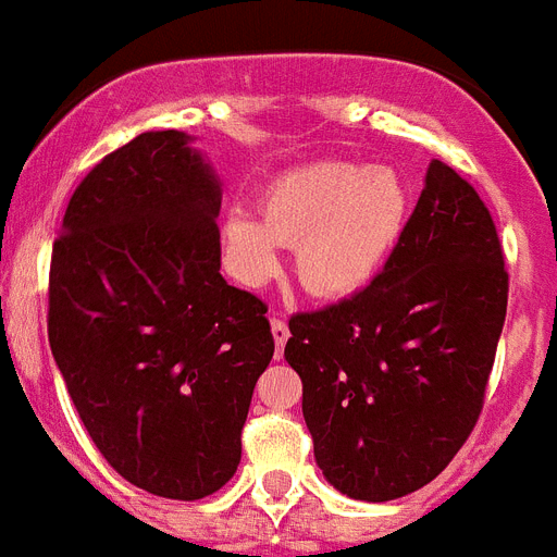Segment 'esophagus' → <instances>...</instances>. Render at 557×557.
<instances>
[{
	"label": "esophagus",
	"instance_id": "34e87169",
	"mask_svg": "<svg viewBox=\"0 0 557 557\" xmlns=\"http://www.w3.org/2000/svg\"><path fill=\"white\" fill-rule=\"evenodd\" d=\"M271 334H274V345H277V357L283 354V348H286L288 343V325L280 317H271Z\"/></svg>",
	"mask_w": 557,
	"mask_h": 557
}]
</instances>
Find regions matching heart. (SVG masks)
<instances>
[{
    "label": "heart",
    "instance_id": "obj_1",
    "mask_svg": "<svg viewBox=\"0 0 557 557\" xmlns=\"http://www.w3.org/2000/svg\"><path fill=\"white\" fill-rule=\"evenodd\" d=\"M408 209V186L391 166L317 161L274 177L260 198V218L232 209L223 243L249 286L277 271L280 246H297V274L308 292L350 297L394 255Z\"/></svg>",
    "mask_w": 557,
    "mask_h": 557
}]
</instances>
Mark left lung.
I'll use <instances>...</instances> for the list:
<instances>
[{
	"label": "left lung",
	"mask_w": 557,
	"mask_h": 557,
	"mask_svg": "<svg viewBox=\"0 0 557 557\" xmlns=\"http://www.w3.org/2000/svg\"><path fill=\"white\" fill-rule=\"evenodd\" d=\"M509 277L479 191L430 161L401 240L371 286L288 320L314 459L357 502L424 487L479 422Z\"/></svg>",
	"instance_id": "left-lung-1"
}]
</instances>
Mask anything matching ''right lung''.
I'll return each instance as SVG.
<instances>
[{
    "label": "right lung",
    "mask_w": 557,
    "mask_h": 557,
    "mask_svg": "<svg viewBox=\"0 0 557 557\" xmlns=\"http://www.w3.org/2000/svg\"><path fill=\"white\" fill-rule=\"evenodd\" d=\"M177 129L96 163L50 260V350L119 475L195 502L240 465V430L274 357L265 302L221 274V181Z\"/></svg>",
    "instance_id": "obj_1"
}]
</instances>
